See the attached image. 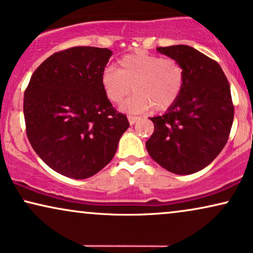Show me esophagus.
I'll use <instances>...</instances> for the list:
<instances>
[{
    "label": "esophagus",
    "instance_id": "1",
    "mask_svg": "<svg viewBox=\"0 0 253 253\" xmlns=\"http://www.w3.org/2000/svg\"><path fill=\"white\" fill-rule=\"evenodd\" d=\"M127 120H129L130 126H133L134 123L138 122V121H139V117H136V116H127Z\"/></svg>",
    "mask_w": 253,
    "mask_h": 253
}]
</instances>
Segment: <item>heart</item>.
Instances as JSON below:
<instances>
[{
	"instance_id": "b5f03b06",
	"label": "heart",
	"mask_w": 253,
	"mask_h": 253,
	"mask_svg": "<svg viewBox=\"0 0 253 253\" xmlns=\"http://www.w3.org/2000/svg\"><path fill=\"white\" fill-rule=\"evenodd\" d=\"M120 68L108 67L101 75V87L110 102L120 104L130 91L134 94L123 103L129 114H142L152 109L172 107L183 88L182 67L170 58L146 52H134L121 58Z\"/></svg>"
}]
</instances>
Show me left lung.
Listing matches in <instances>:
<instances>
[{
    "label": "left lung",
    "instance_id": "left-lung-1",
    "mask_svg": "<svg viewBox=\"0 0 253 253\" xmlns=\"http://www.w3.org/2000/svg\"><path fill=\"white\" fill-rule=\"evenodd\" d=\"M182 67L178 101L162 116L151 117L155 131L145 146L164 169L185 175L208 166L228 142L234 106L230 84L215 60L187 45L157 47Z\"/></svg>",
    "mask_w": 253,
    "mask_h": 253
}]
</instances>
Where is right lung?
Masks as SVG:
<instances>
[{
  "instance_id": "right-lung-1",
  "label": "right lung",
  "mask_w": 253,
  "mask_h": 253,
  "mask_svg": "<svg viewBox=\"0 0 253 253\" xmlns=\"http://www.w3.org/2000/svg\"><path fill=\"white\" fill-rule=\"evenodd\" d=\"M113 52L78 46L57 52L34 72L24 94L26 134L55 172L87 179L108 165L129 127L101 87Z\"/></svg>"
}]
</instances>
